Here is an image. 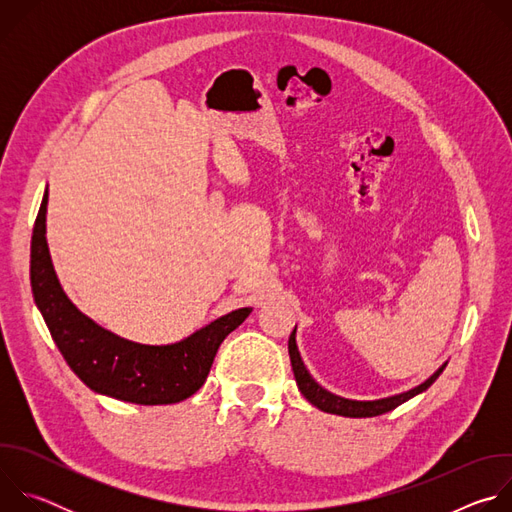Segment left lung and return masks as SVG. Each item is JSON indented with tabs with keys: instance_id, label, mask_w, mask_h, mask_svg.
Here are the masks:
<instances>
[{
	"instance_id": "left-lung-1",
	"label": "left lung",
	"mask_w": 512,
	"mask_h": 512,
	"mask_svg": "<svg viewBox=\"0 0 512 512\" xmlns=\"http://www.w3.org/2000/svg\"><path fill=\"white\" fill-rule=\"evenodd\" d=\"M287 348H289V358H291V369H294V377H296V383H298V389L302 391V395L314 407H318L320 411L342 415V417H377V415H383V413L399 407L401 403L409 401L411 397L423 393L425 389H429L435 383V379L440 377L442 371L446 369V364H442V367L437 369L425 383H421L419 387H415L411 391H405L401 395H393V397L377 399V401H352V399H344V397H338V395L326 391L324 387H320L312 379V375L308 373L306 364H304V360L300 356V350L296 346V328H294V332H291V336H289Z\"/></svg>"
}]
</instances>
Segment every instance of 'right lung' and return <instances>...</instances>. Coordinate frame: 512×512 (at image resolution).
Listing matches in <instances>:
<instances>
[{
  "label": "right lung",
  "mask_w": 512,
  "mask_h": 512,
  "mask_svg": "<svg viewBox=\"0 0 512 512\" xmlns=\"http://www.w3.org/2000/svg\"><path fill=\"white\" fill-rule=\"evenodd\" d=\"M42 198L32 233L30 279L34 302L66 364L91 391L137 405H170L194 395L206 381L223 340L251 308L235 310L176 344L150 346L125 340L87 318L62 291L46 243Z\"/></svg>",
  "instance_id": "right-lung-1"
}]
</instances>
